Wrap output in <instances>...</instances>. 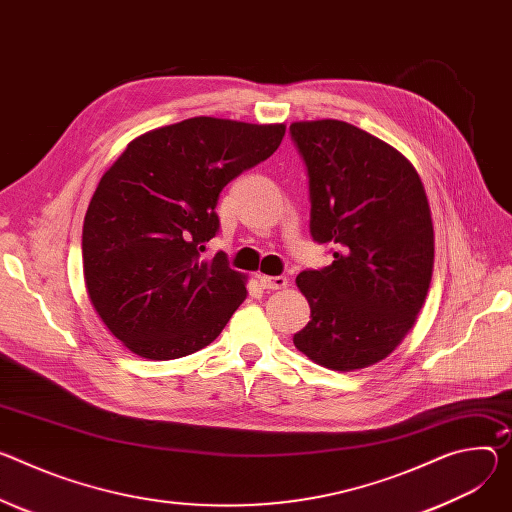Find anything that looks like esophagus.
<instances>
[{"label":"esophagus","instance_id":"esophagus-1","mask_svg":"<svg viewBox=\"0 0 512 512\" xmlns=\"http://www.w3.org/2000/svg\"><path fill=\"white\" fill-rule=\"evenodd\" d=\"M259 284L265 290H282L288 286V277L284 275H259Z\"/></svg>","mask_w":512,"mask_h":512}]
</instances>
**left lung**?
Instances as JSON below:
<instances>
[{"mask_svg": "<svg viewBox=\"0 0 512 512\" xmlns=\"http://www.w3.org/2000/svg\"><path fill=\"white\" fill-rule=\"evenodd\" d=\"M308 169L310 235L335 261L296 277L310 322L294 345L314 363L353 371L386 359L421 312L435 259L429 200L412 163L341 120L290 126Z\"/></svg>", "mask_w": 512, "mask_h": 512, "instance_id": "8db88e82", "label": "left lung"}]
</instances>
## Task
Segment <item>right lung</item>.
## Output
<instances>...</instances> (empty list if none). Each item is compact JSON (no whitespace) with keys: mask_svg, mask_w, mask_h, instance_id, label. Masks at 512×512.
<instances>
[{"mask_svg":"<svg viewBox=\"0 0 512 512\" xmlns=\"http://www.w3.org/2000/svg\"><path fill=\"white\" fill-rule=\"evenodd\" d=\"M286 124L198 116L128 143L83 220V275L108 331L145 359L210 345L247 298V277L220 251L216 204L228 181L271 157Z\"/></svg>","mask_w":512,"mask_h":512,"instance_id":"right-lung-1","label":"right lung"}]
</instances>
